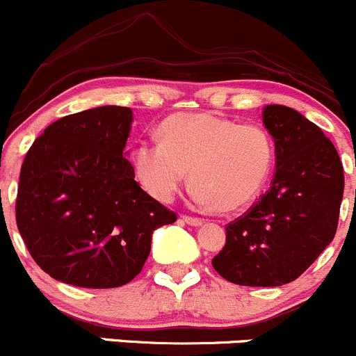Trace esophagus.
Returning <instances> with one entry per match:
<instances>
[{"label": "esophagus", "mask_w": 356, "mask_h": 356, "mask_svg": "<svg viewBox=\"0 0 356 356\" xmlns=\"http://www.w3.org/2000/svg\"><path fill=\"white\" fill-rule=\"evenodd\" d=\"M181 220L185 221L186 225H192V227H199V225L204 223L202 218H197V216H186V214H183Z\"/></svg>", "instance_id": "obj_1"}]
</instances>
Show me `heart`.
Instances as JSON below:
<instances>
[{
	"label": "heart",
	"mask_w": 356,
	"mask_h": 356,
	"mask_svg": "<svg viewBox=\"0 0 356 356\" xmlns=\"http://www.w3.org/2000/svg\"><path fill=\"white\" fill-rule=\"evenodd\" d=\"M159 140L133 149V168L143 188L171 202L186 179L197 206L237 211L258 199L275 161V143L261 124H238L211 114H175L161 124Z\"/></svg>",
	"instance_id": "heart-1"
}]
</instances>
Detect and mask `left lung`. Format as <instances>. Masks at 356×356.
Masks as SVG:
<instances>
[{
	"instance_id": "left-lung-1",
	"label": "left lung",
	"mask_w": 356,
	"mask_h": 356,
	"mask_svg": "<svg viewBox=\"0 0 356 356\" xmlns=\"http://www.w3.org/2000/svg\"><path fill=\"white\" fill-rule=\"evenodd\" d=\"M263 122L275 140L272 186L227 225L225 248L213 258L223 279L277 287L296 280L332 242L344 173L322 129L286 105H266Z\"/></svg>"
}]
</instances>
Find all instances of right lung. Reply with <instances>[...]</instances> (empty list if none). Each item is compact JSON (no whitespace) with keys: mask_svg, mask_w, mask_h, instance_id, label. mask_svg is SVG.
Masks as SVG:
<instances>
[{"mask_svg":"<svg viewBox=\"0 0 356 356\" xmlns=\"http://www.w3.org/2000/svg\"><path fill=\"white\" fill-rule=\"evenodd\" d=\"M133 112L105 105L51 122L20 168L15 220L34 261L60 282L111 289L145 265L152 232L177 213L124 157Z\"/></svg>","mask_w":356,"mask_h":356,"instance_id":"add662e5","label":"right lung"}]
</instances>
